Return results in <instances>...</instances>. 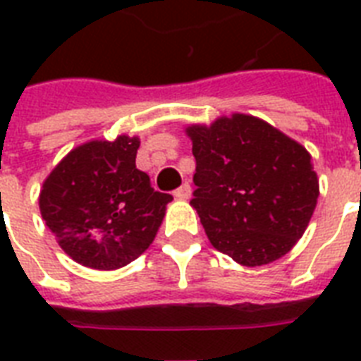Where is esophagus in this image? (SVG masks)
I'll use <instances>...</instances> for the list:
<instances>
[{"label": "esophagus", "instance_id": "1", "mask_svg": "<svg viewBox=\"0 0 361 361\" xmlns=\"http://www.w3.org/2000/svg\"><path fill=\"white\" fill-rule=\"evenodd\" d=\"M174 197L178 198V200H187V198L191 197V185H189V183H187V181H185L183 185L176 189Z\"/></svg>", "mask_w": 361, "mask_h": 361}]
</instances>
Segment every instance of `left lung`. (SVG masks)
Segmentation results:
<instances>
[{"mask_svg": "<svg viewBox=\"0 0 361 361\" xmlns=\"http://www.w3.org/2000/svg\"><path fill=\"white\" fill-rule=\"evenodd\" d=\"M185 133L197 159L191 206L212 245L249 268L290 251L319 198L307 149L245 114L191 125Z\"/></svg>", "mask_w": 361, "mask_h": 361, "instance_id": "1", "label": "left lung"}]
</instances>
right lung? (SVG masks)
Returning <instances> with one entry per match:
<instances>
[{
	"label": "right lung",
	"instance_id": "add662e5",
	"mask_svg": "<svg viewBox=\"0 0 361 361\" xmlns=\"http://www.w3.org/2000/svg\"><path fill=\"white\" fill-rule=\"evenodd\" d=\"M136 136L92 140L69 152L42 183L39 208L75 262L118 269L152 245L172 195L136 169Z\"/></svg>",
	"mask_w": 361,
	"mask_h": 361
}]
</instances>
